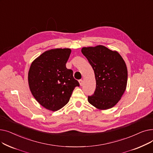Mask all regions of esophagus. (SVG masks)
I'll return each mask as SVG.
<instances>
[{
	"mask_svg": "<svg viewBox=\"0 0 153 153\" xmlns=\"http://www.w3.org/2000/svg\"><path fill=\"white\" fill-rule=\"evenodd\" d=\"M79 84H80V85L82 86V85H83V83H84L83 80H79Z\"/></svg>",
	"mask_w": 153,
	"mask_h": 153,
	"instance_id": "1",
	"label": "esophagus"
}]
</instances>
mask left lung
Masks as SVG:
<instances>
[{
	"mask_svg": "<svg viewBox=\"0 0 153 153\" xmlns=\"http://www.w3.org/2000/svg\"><path fill=\"white\" fill-rule=\"evenodd\" d=\"M81 52L93 68L96 81L94 94L88 102L100 110L114 107L122 99L127 85L126 63L117 51L102 45L83 47Z\"/></svg>",
	"mask_w": 153,
	"mask_h": 153,
	"instance_id": "obj_1",
	"label": "left lung"
}]
</instances>
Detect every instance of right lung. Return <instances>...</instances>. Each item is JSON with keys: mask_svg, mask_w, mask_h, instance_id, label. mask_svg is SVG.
<instances>
[{"mask_svg": "<svg viewBox=\"0 0 153 153\" xmlns=\"http://www.w3.org/2000/svg\"><path fill=\"white\" fill-rule=\"evenodd\" d=\"M70 48H55L39 55L28 74L30 90L36 101L46 109L57 111L69 101L75 87L79 86L73 72L66 68Z\"/></svg>", "mask_w": 153, "mask_h": 153, "instance_id": "1", "label": "right lung"}]
</instances>
